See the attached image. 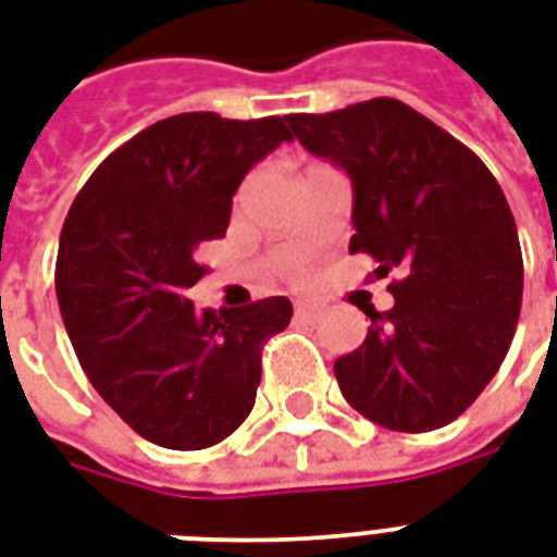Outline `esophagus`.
Instances as JSON below:
<instances>
[{
	"label": "esophagus",
	"instance_id": "esophagus-1",
	"mask_svg": "<svg viewBox=\"0 0 557 557\" xmlns=\"http://www.w3.org/2000/svg\"><path fill=\"white\" fill-rule=\"evenodd\" d=\"M295 318H297V321H312V318H318V307L300 304V307L295 309Z\"/></svg>",
	"mask_w": 557,
	"mask_h": 557
}]
</instances>
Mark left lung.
I'll use <instances>...</instances> for the list:
<instances>
[{
	"instance_id": "8db88e82",
	"label": "left lung",
	"mask_w": 557,
	"mask_h": 557,
	"mask_svg": "<svg viewBox=\"0 0 557 557\" xmlns=\"http://www.w3.org/2000/svg\"><path fill=\"white\" fill-rule=\"evenodd\" d=\"M300 146L354 181L350 253H371L394 307L333 364L359 414L394 432L447 426L485 392L515 338L523 253L487 165L397 99L292 113Z\"/></svg>"
}]
</instances>
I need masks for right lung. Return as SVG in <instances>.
<instances>
[{
    "instance_id": "right-lung-1",
    "label": "right lung",
    "mask_w": 557,
    "mask_h": 557,
    "mask_svg": "<svg viewBox=\"0 0 557 557\" xmlns=\"http://www.w3.org/2000/svg\"><path fill=\"white\" fill-rule=\"evenodd\" d=\"M292 139L286 119L177 113L119 146L63 222L54 288L78 362L110 409L157 447L203 449L248 418L262 347L288 297L203 309L198 245L222 239L253 163Z\"/></svg>"
}]
</instances>
